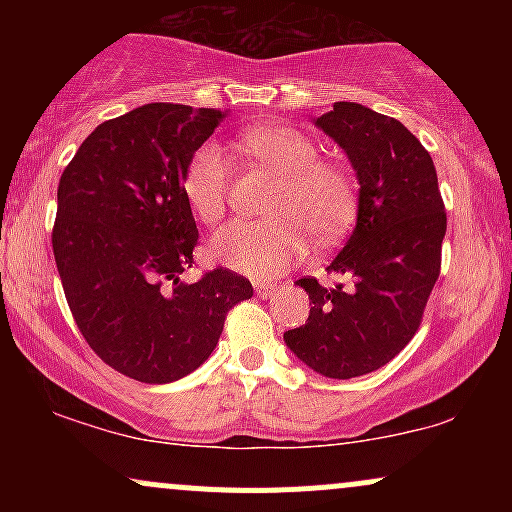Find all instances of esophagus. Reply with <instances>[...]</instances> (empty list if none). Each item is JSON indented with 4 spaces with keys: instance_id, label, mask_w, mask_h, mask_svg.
Masks as SVG:
<instances>
[{
    "instance_id": "esophagus-1",
    "label": "esophagus",
    "mask_w": 512,
    "mask_h": 512,
    "mask_svg": "<svg viewBox=\"0 0 512 512\" xmlns=\"http://www.w3.org/2000/svg\"><path fill=\"white\" fill-rule=\"evenodd\" d=\"M252 286H255V293L260 298H269L276 291V284H272V281H255Z\"/></svg>"
}]
</instances>
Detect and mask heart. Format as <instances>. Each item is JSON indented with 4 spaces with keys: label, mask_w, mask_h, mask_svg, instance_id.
I'll return each mask as SVG.
<instances>
[{
    "label": "heart",
    "mask_w": 512,
    "mask_h": 512,
    "mask_svg": "<svg viewBox=\"0 0 512 512\" xmlns=\"http://www.w3.org/2000/svg\"><path fill=\"white\" fill-rule=\"evenodd\" d=\"M245 149L279 175L267 199L269 219L233 221L216 231L209 252L233 272L267 281L284 274L308 252V238L330 245L356 219L358 195L349 170L320 161L313 139L284 125L245 132ZM228 161L216 144H204L187 163L182 192L195 216L216 223L226 214Z\"/></svg>",
    "instance_id": "obj_1"
}]
</instances>
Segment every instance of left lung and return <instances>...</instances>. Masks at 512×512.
Wrapping results in <instances>:
<instances>
[{
	"label": "left lung",
	"mask_w": 512,
	"mask_h": 512,
	"mask_svg": "<svg viewBox=\"0 0 512 512\" xmlns=\"http://www.w3.org/2000/svg\"><path fill=\"white\" fill-rule=\"evenodd\" d=\"M315 125L356 170L358 214L327 267L344 281H296L313 308L305 325L284 332V342L315 373L349 380L383 368L419 330L448 219L431 154L395 117L339 101Z\"/></svg>",
	"instance_id": "8db88e82"
}]
</instances>
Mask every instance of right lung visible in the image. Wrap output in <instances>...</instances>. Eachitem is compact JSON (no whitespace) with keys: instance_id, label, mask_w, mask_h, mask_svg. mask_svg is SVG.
Listing matches in <instances>:
<instances>
[{"instance_id":"right-lung-1","label":"right lung","mask_w":512,"mask_h":512,"mask_svg":"<svg viewBox=\"0 0 512 512\" xmlns=\"http://www.w3.org/2000/svg\"><path fill=\"white\" fill-rule=\"evenodd\" d=\"M226 113L149 103L103 122L57 187L52 252L76 327L117 373L163 385L219 344L228 310L252 284L214 269L195 284L197 223L182 192L187 163Z\"/></svg>"}]
</instances>
